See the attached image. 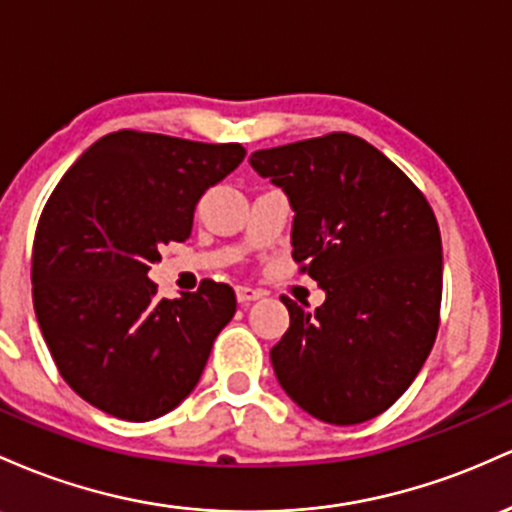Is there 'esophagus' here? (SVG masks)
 I'll return each instance as SVG.
<instances>
[{
	"instance_id": "obj_1",
	"label": "esophagus",
	"mask_w": 512,
	"mask_h": 512,
	"mask_svg": "<svg viewBox=\"0 0 512 512\" xmlns=\"http://www.w3.org/2000/svg\"><path fill=\"white\" fill-rule=\"evenodd\" d=\"M263 297V290H258V287H251V285H237V300L241 304H249L254 300H261Z\"/></svg>"
}]
</instances>
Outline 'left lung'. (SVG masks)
<instances>
[{
  "label": "left lung",
  "instance_id": "1",
  "mask_svg": "<svg viewBox=\"0 0 512 512\" xmlns=\"http://www.w3.org/2000/svg\"><path fill=\"white\" fill-rule=\"evenodd\" d=\"M249 162L283 188L292 258L326 292L317 309L280 297L290 329L271 348L275 377L319 421H370L409 389L438 336V220L399 166L348 132L258 149Z\"/></svg>",
  "mask_w": 512,
  "mask_h": 512
}]
</instances>
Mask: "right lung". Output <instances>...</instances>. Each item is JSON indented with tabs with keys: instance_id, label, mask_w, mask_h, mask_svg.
I'll use <instances>...</instances> for the list:
<instances>
[{
	"instance_id": "1",
	"label": "right lung",
	"mask_w": 512,
	"mask_h": 512,
	"mask_svg": "<svg viewBox=\"0 0 512 512\" xmlns=\"http://www.w3.org/2000/svg\"><path fill=\"white\" fill-rule=\"evenodd\" d=\"M246 149L118 130L70 166L33 239V309L65 382L96 409L152 421L193 392L217 333L237 312L225 283L159 300V249L191 237L210 186Z\"/></svg>"
}]
</instances>
